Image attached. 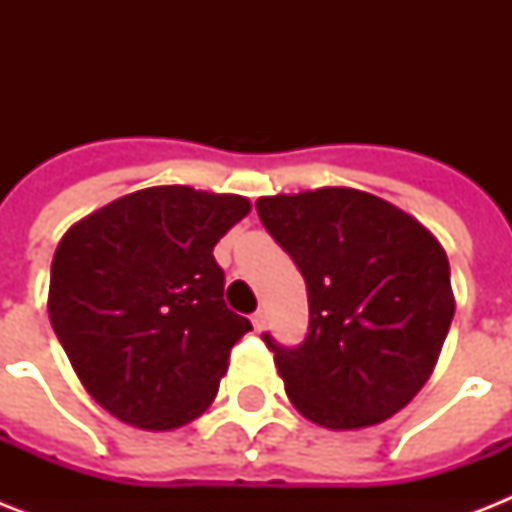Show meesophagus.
<instances>
[{
	"label": "esophagus",
	"instance_id": "34e87169",
	"mask_svg": "<svg viewBox=\"0 0 512 512\" xmlns=\"http://www.w3.org/2000/svg\"><path fill=\"white\" fill-rule=\"evenodd\" d=\"M252 327H255L257 332H263V327H265V311H255V313H252Z\"/></svg>",
	"mask_w": 512,
	"mask_h": 512
}]
</instances>
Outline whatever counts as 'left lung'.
I'll return each mask as SVG.
<instances>
[{
	"mask_svg": "<svg viewBox=\"0 0 512 512\" xmlns=\"http://www.w3.org/2000/svg\"><path fill=\"white\" fill-rule=\"evenodd\" d=\"M265 231L308 287V335L268 332L289 401L329 430L388 420L428 382L454 316L449 260L436 236L356 188L257 199Z\"/></svg>",
	"mask_w": 512,
	"mask_h": 512,
	"instance_id": "1",
	"label": "left lung"
}]
</instances>
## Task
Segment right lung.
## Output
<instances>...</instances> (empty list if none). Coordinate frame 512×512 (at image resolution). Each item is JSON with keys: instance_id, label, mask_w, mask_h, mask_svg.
Masks as SVG:
<instances>
[{"instance_id": "1", "label": "right lung", "mask_w": 512, "mask_h": 512, "mask_svg": "<svg viewBox=\"0 0 512 512\" xmlns=\"http://www.w3.org/2000/svg\"><path fill=\"white\" fill-rule=\"evenodd\" d=\"M249 201L156 185L68 228L50 271V321L106 412L175 430L217 396L231 348L252 324L228 311L212 249Z\"/></svg>"}]
</instances>
